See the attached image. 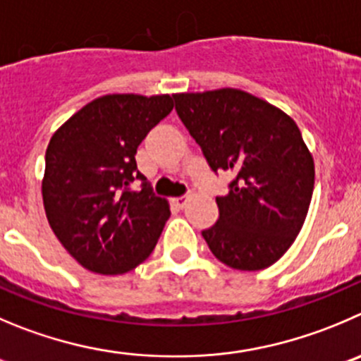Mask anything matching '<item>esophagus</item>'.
<instances>
[{"label":"esophagus","instance_id":"34e87169","mask_svg":"<svg viewBox=\"0 0 361 361\" xmlns=\"http://www.w3.org/2000/svg\"><path fill=\"white\" fill-rule=\"evenodd\" d=\"M188 204V197H178V198H173V205L177 209H184Z\"/></svg>","mask_w":361,"mask_h":361}]
</instances>
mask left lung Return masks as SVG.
<instances>
[{
	"mask_svg": "<svg viewBox=\"0 0 361 361\" xmlns=\"http://www.w3.org/2000/svg\"><path fill=\"white\" fill-rule=\"evenodd\" d=\"M175 111L209 168L234 171L219 218L202 230L218 260L241 271L276 262L300 234L314 193V159L296 122L235 88L175 94Z\"/></svg>",
	"mask_w": 361,
	"mask_h": 361,
	"instance_id": "1",
	"label": "left lung"
}]
</instances>
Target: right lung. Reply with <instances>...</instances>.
Returning a JSON list of instances; mask_svg holds the SVG:
<instances>
[{
    "label": "right lung",
    "instance_id": "1",
    "mask_svg": "<svg viewBox=\"0 0 361 361\" xmlns=\"http://www.w3.org/2000/svg\"><path fill=\"white\" fill-rule=\"evenodd\" d=\"M173 109L170 95H104L74 113L46 150L42 198L58 241L88 271L122 274L152 253L170 209L136 149ZM142 180L140 190L130 184Z\"/></svg>",
    "mask_w": 361,
    "mask_h": 361
}]
</instances>
